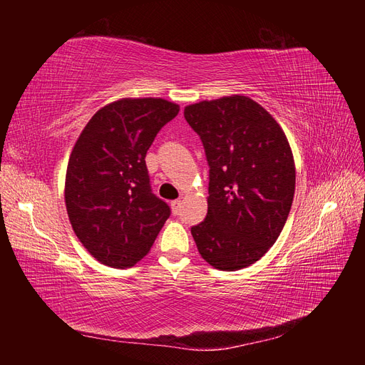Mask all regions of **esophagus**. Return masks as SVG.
Returning a JSON list of instances; mask_svg holds the SVG:
<instances>
[{"instance_id": "obj_1", "label": "esophagus", "mask_w": 365, "mask_h": 365, "mask_svg": "<svg viewBox=\"0 0 365 365\" xmlns=\"http://www.w3.org/2000/svg\"><path fill=\"white\" fill-rule=\"evenodd\" d=\"M170 207H172V212L173 215H178L180 210H181V201L180 200H175L170 202Z\"/></svg>"}]
</instances>
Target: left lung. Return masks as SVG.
<instances>
[{
  "label": "left lung",
  "mask_w": 365,
  "mask_h": 365,
  "mask_svg": "<svg viewBox=\"0 0 365 365\" xmlns=\"http://www.w3.org/2000/svg\"><path fill=\"white\" fill-rule=\"evenodd\" d=\"M210 168L208 210L192 227L197 251L220 271L257 262L280 236L295 192L288 138L272 115L245 96L185 106Z\"/></svg>",
  "instance_id": "1"
}]
</instances>
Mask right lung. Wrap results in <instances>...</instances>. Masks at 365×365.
I'll use <instances>...</instances> for the list:
<instances>
[{
    "instance_id": "1",
    "label": "right lung",
    "mask_w": 365,
    "mask_h": 365,
    "mask_svg": "<svg viewBox=\"0 0 365 365\" xmlns=\"http://www.w3.org/2000/svg\"><path fill=\"white\" fill-rule=\"evenodd\" d=\"M178 113L164 98H121L98 109L76 141L65 204L76 236L108 267H134L170 216V207L152 193L145 158Z\"/></svg>"
}]
</instances>
